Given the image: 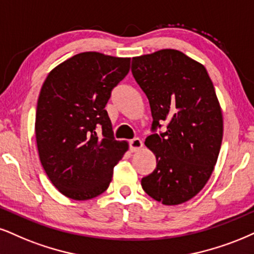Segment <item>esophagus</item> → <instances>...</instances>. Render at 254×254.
<instances>
[{"label": "esophagus", "mask_w": 254, "mask_h": 254, "mask_svg": "<svg viewBox=\"0 0 254 254\" xmlns=\"http://www.w3.org/2000/svg\"><path fill=\"white\" fill-rule=\"evenodd\" d=\"M128 143H129V149H130V152H136V151H139V149L142 147V141L139 139V137H135V139L130 140V141L128 142Z\"/></svg>", "instance_id": "34e87169"}]
</instances>
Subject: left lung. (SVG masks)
Returning <instances> with one entry per match:
<instances>
[{
	"label": "left lung",
	"instance_id": "left-lung-1",
	"mask_svg": "<svg viewBox=\"0 0 254 254\" xmlns=\"http://www.w3.org/2000/svg\"><path fill=\"white\" fill-rule=\"evenodd\" d=\"M132 74L148 99L155 170L141 186L164 205H179L207 183L220 152L223 114L213 83L202 64L179 51L162 49L132 60ZM166 124L165 132L156 130Z\"/></svg>",
	"mask_w": 254,
	"mask_h": 254
}]
</instances>
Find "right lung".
<instances>
[{"label":"right lung","mask_w":254,"mask_h":254,"mask_svg":"<svg viewBox=\"0 0 254 254\" xmlns=\"http://www.w3.org/2000/svg\"><path fill=\"white\" fill-rule=\"evenodd\" d=\"M129 67V58L81 53L54 68L41 88L35 118L40 160L68 198L88 200L105 192L128 149L126 141L115 140L105 107Z\"/></svg>","instance_id":"1"}]
</instances>
